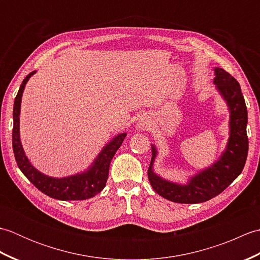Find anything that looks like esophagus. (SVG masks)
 I'll use <instances>...</instances> for the list:
<instances>
[{
    "mask_svg": "<svg viewBox=\"0 0 260 260\" xmlns=\"http://www.w3.org/2000/svg\"><path fill=\"white\" fill-rule=\"evenodd\" d=\"M147 126V121L144 120V119H141L139 121V127H141V128H144V127Z\"/></svg>",
    "mask_w": 260,
    "mask_h": 260,
    "instance_id": "34e87169",
    "label": "esophagus"
}]
</instances>
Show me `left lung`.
Masks as SVG:
<instances>
[{"instance_id":"left-lung-1","label":"left lung","mask_w":260,"mask_h":260,"mask_svg":"<svg viewBox=\"0 0 260 260\" xmlns=\"http://www.w3.org/2000/svg\"><path fill=\"white\" fill-rule=\"evenodd\" d=\"M213 84L227 104L229 119V140L224 152L212 165L187 180L186 184L168 181L157 175L153 164L157 150L152 144V159L147 174L150 183L157 194L176 203H201L217 197L238 178L244 170L248 154V114L239 82L222 68H214Z\"/></svg>"}]
</instances>
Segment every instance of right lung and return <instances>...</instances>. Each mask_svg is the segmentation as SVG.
I'll return each instance as SVG.
<instances>
[{
    "instance_id": "add662e5",
    "label": "right lung",
    "mask_w": 260,
    "mask_h": 260,
    "mask_svg": "<svg viewBox=\"0 0 260 260\" xmlns=\"http://www.w3.org/2000/svg\"><path fill=\"white\" fill-rule=\"evenodd\" d=\"M37 71H32L22 81L18 95L15 97L13 107V133L12 144L15 161L27 180L42 193L58 200H86L95 197L101 192L108 179L109 165L116 151L120 147L126 137V133L118 134L103 147L95 161L86 171L78 174L66 176V178H52L41 173L30 163L26 157L20 140V109L21 101L27 80Z\"/></svg>"
}]
</instances>
